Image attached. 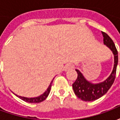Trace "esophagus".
<instances>
[{
	"label": "esophagus",
	"instance_id": "34e87169",
	"mask_svg": "<svg viewBox=\"0 0 120 120\" xmlns=\"http://www.w3.org/2000/svg\"><path fill=\"white\" fill-rule=\"evenodd\" d=\"M71 69H73V65L70 64H66L64 67V71H68L70 70Z\"/></svg>",
	"mask_w": 120,
	"mask_h": 120
}]
</instances>
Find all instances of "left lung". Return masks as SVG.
I'll return each instance as SVG.
<instances>
[{"label":"left lung","mask_w":120,"mask_h":120,"mask_svg":"<svg viewBox=\"0 0 120 120\" xmlns=\"http://www.w3.org/2000/svg\"><path fill=\"white\" fill-rule=\"evenodd\" d=\"M103 44L109 47L114 55V67L112 73L108 78L101 82L93 83L86 79L83 74L78 69H75L78 73V77L73 84V89L77 97L82 100L91 101L101 98L107 93L113 84L116 73V68L118 62V51L112 40L108 34L102 32Z\"/></svg>","instance_id":"obj_1"}]
</instances>
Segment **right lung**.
<instances>
[{"label": "right lung", "instance_id": "obj_1", "mask_svg": "<svg viewBox=\"0 0 120 120\" xmlns=\"http://www.w3.org/2000/svg\"><path fill=\"white\" fill-rule=\"evenodd\" d=\"M53 80H54V78H53L49 86L47 87V90H45L43 94H42L41 95L38 96H37V97H34V98H27V97H24V96H20L17 95V94H15V93H13V94L17 96V97H19V98H20L21 100L25 101H26V102H29V103H40V102H41L42 101L45 100L46 99V98L48 96V95H49V94L50 93V90H51V85H52V82H53Z\"/></svg>", "mask_w": 120, "mask_h": 120}]
</instances>
